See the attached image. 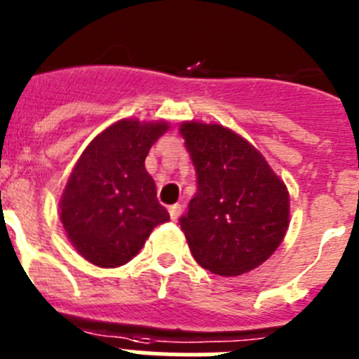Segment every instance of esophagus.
Instances as JSON below:
<instances>
[{
	"label": "esophagus",
	"mask_w": 359,
	"mask_h": 359,
	"mask_svg": "<svg viewBox=\"0 0 359 359\" xmlns=\"http://www.w3.org/2000/svg\"><path fill=\"white\" fill-rule=\"evenodd\" d=\"M169 215H170V219L172 220H177L180 219V215H182V205H170L169 206Z\"/></svg>",
	"instance_id": "34e87169"
}]
</instances>
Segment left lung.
I'll list each match as a JSON object with an SVG mask.
<instances>
[{"label": "left lung", "mask_w": 359, "mask_h": 359, "mask_svg": "<svg viewBox=\"0 0 359 359\" xmlns=\"http://www.w3.org/2000/svg\"><path fill=\"white\" fill-rule=\"evenodd\" d=\"M197 174V192L180 219L203 269L240 276L262 265L288 229L290 197L255 146L220 124L180 126Z\"/></svg>", "instance_id": "8db88e82"}]
</instances>
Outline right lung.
<instances>
[{
  "instance_id": "obj_1",
  "label": "right lung",
  "mask_w": 359,
  "mask_h": 359,
  "mask_svg": "<svg viewBox=\"0 0 359 359\" xmlns=\"http://www.w3.org/2000/svg\"><path fill=\"white\" fill-rule=\"evenodd\" d=\"M165 121L123 119L101 131L81 153L60 199L67 238L87 262L114 269L139 255L158 224L170 219L146 170Z\"/></svg>"
}]
</instances>
